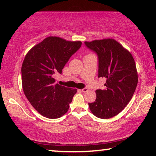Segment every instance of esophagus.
<instances>
[{
    "mask_svg": "<svg viewBox=\"0 0 156 156\" xmlns=\"http://www.w3.org/2000/svg\"><path fill=\"white\" fill-rule=\"evenodd\" d=\"M88 91H89V89L88 88H83V89H82V91L84 92V93H85V92Z\"/></svg>",
    "mask_w": 156,
    "mask_h": 156,
    "instance_id": "obj_1",
    "label": "esophagus"
}]
</instances>
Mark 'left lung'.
I'll return each instance as SVG.
<instances>
[{
  "label": "left lung",
  "instance_id": "8db88e82",
  "mask_svg": "<svg viewBox=\"0 0 156 156\" xmlns=\"http://www.w3.org/2000/svg\"><path fill=\"white\" fill-rule=\"evenodd\" d=\"M98 56V77L107 78L104 90L97 89L95 102L89 103L93 114L102 119L118 115L132 98L138 84L135 60L130 52L113 38L84 42Z\"/></svg>",
  "mask_w": 156,
  "mask_h": 156
}]
</instances>
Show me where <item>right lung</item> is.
Masks as SVG:
<instances>
[{
	"label": "right lung",
	"mask_w": 156,
	"mask_h": 156,
	"mask_svg": "<svg viewBox=\"0 0 156 156\" xmlns=\"http://www.w3.org/2000/svg\"><path fill=\"white\" fill-rule=\"evenodd\" d=\"M80 41L49 36L34 46L23 60V90L30 104L44 117L56 119L67 112L77 89L55 83V76L81 47Z\"/></svg>",
	"instance_id": "add662e5"
}]
</instances>
